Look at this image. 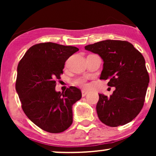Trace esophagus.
I'll use <instances>...</instances> for the list:
<instances>
[{
    "instance_id": "1",
    "label": "esophagus",
    "mask_w": 156,
    "mask_h": 156,
    "mask_svg": "<svg viewBox=\"0 0 156 156\" xmlns=\"http://www.w3.org/2000/svg\"><path fill=\"white\" fill-rule=\"evenodd\" d=\"M81 93H82V96H83V97H85L86 95H87V93H88V92H87V91H85V90H82Z\"/></svg>"
}]
</instances>
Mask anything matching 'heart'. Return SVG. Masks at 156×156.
I'll return each instance as SVG.
<instances>
[{
	"label": "heart",
	"mask_w": 156,
	"mask_h": 156,
	"mask_svg": "<svg viewBox=\"0 0 156 156\" xmlns=\"http://www.w3.org/2000/svg\"><path fill=\"white\" fill-rule=\"evenodd\" d=\"M87 79L86 78H84V77H80V78H77L75 79L74 83H76V85L79 86V87L85 88V87H87Z\"/></svg>",
	"instance_id": "obj_1"
}]
</instances>
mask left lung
<instances>
[{"mask_svg":"<svg viewBox=\"0 0 156 156\" xmlns=\"http://www.w3.org/2000/svg\"><path fill=\"white\" fill-rule=\"evenodd\" d=\"M103 58L101 80L116 89L110 97L99 94L96 110L100 120L110 127L130 122L144 105L150 77L144 56L127 41H101L85 46Z\"/></svg>","mask_w":156,"mask_h":156,"instance_id":"1","label":"left lung"}]
</instances>
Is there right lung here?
Instances as JSON below:
<instances>
[{
  "instance_id": "right-lung-1",
  "label": "right lung",
  "mask_w": 156,
  "mask_h": 156,
  "mask_svg": "<svg viewBox=\"0 0 156 156\" xmlns=\"http://www.w3.org/2000/svg\"><path fill=\"white\" fill-rule=\"evenodd\" d=\"M79 51L53 42L36 44L20 61L15 88L26 115L44 131L58 133L73 123V105L81 98L75 87L55 92L65 62Z\"/></svg>"
}]
</instances>
